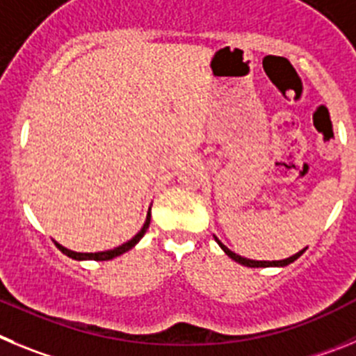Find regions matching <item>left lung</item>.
Here are the masks:
<instances>
[{
	"label": "left lung",
	"mask_w": 356,
	"mask_h": 356,
	"mask_svg": "<svg viewBox=\"0 0 356 356\" xmlns=\"http://www.w3.org/2000/svg\"><path fill=\"white\" fill-rule=\"evenodd\" d=\"M214 239H216L218 245L222 246L223 252H225V254L229 255L232 261L239 262V264H243V266H248V268H270V266H287V264H291V262L296 261V259L300 257V255H302L303 252L307 250V248L300 250L298 254L291 255V257H287V259H282V261H252V259H246V257H241V255H238V254H234L232 250H229L225 245H223V243H220V239H218V238H214Z\"/></svg>",
	"instance_id": "obj_1"
}]
</instances>
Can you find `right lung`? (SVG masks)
Wrapping results in <instances>:
<instances>
[{
	"instance_id": "right-lung-1",
	"label": "right lung",
	"mask_w": 356,
	"mask_h": 356,
	"mask_svg": "<svg viewBox=\"0 0 356 356\" xmlns=\"http://www.w3.org/2000/svg\"><path fill=\"white\" fill-rule=\"evenodd\" d=\"M149 223H150V209H149V213H147V220H145V223H143L142 230H140V232L136 234L133 239H129L127 243H124V245L117 246V248H113V250H106V252H95V254H81V252H72V250L65 248V246L58 245V243H54V245L58 246L62 254H65L67 257H70V259H76V261H110V259L117 257V255L126 254L127 250L133 248V246L143 238V234H145L147 229H149Z\"/></svg>"
}]
</instances>
